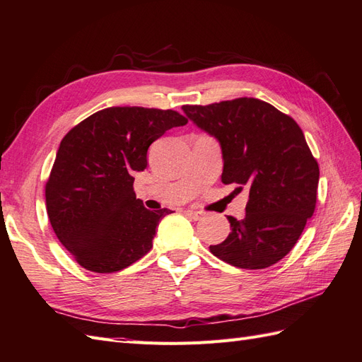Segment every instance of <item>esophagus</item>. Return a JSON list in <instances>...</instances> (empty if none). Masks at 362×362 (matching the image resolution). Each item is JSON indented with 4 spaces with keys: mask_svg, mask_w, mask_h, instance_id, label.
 <instances>
[{
    "mask_svg": "<svg viewBox=\"0 0 362 362\" xmlns=\"http://www.w3.org/2000/svg\"><path fill=\"white\" fill-rule=\"evenodd\" d=\"M185 214H187L188 217H191L192 220H200L202 216H203L200 211H196V209H187V211H185Z\"/></svg>",
    "mask_w": 362,
    "mask_h": 362,
    "instance_id": "1",
    "label": "esophagus"
}]
</instances>
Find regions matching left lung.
<instances>
[{
	"instance_id": "obj_1",
	"label": "left lung",
	"mask_w": 362,
	"mask_h": 362,
	"mask_svg": "<svg viewBox=\"0 0 362 362\" xmlns=\"http://www.w3.org/2000/svg\"><path fill=\"white\" fill-rule=\"evenodd\" d=\"M182 110L220 142L221 182L237 183L240 189L249 187L245 218L229 216V235L209 251L242 269L278 263L298 242L317 205L320 168L301 128L255 98Z\"/></svg>"
}]
</instances>
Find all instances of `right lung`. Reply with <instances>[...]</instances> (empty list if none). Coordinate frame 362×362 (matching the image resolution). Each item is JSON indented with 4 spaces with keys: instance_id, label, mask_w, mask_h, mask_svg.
<instances>
[{
    "instance_id": "obj_1",
    "label": "right lung",
    "mask_w": 362,
    "mask_h": 362,
    "mask_svg": "<svg viewBox=\"0 0 362 362\" xmlns=\"http://www.w3.org/2000/svg\"><path fill=\"white\" fill-rule=\"evenodd\" d=\"M185 124L174 110L110 107L64 136L45 205L58 240L87 271H122L150 252L157 225L171 211L146 209L133 175L146 168L150 145Z\"/></svg>"
}]
</instances>
